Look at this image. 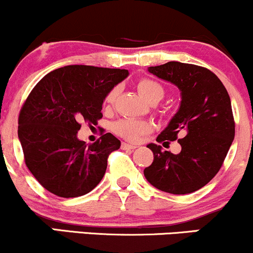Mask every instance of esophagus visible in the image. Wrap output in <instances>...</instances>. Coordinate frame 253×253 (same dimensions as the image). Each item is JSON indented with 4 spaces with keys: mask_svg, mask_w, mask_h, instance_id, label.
I'll return each instance as SVG.
<instances>
[{
    "mask_svg": "<svg viewBox=\"0 0 253 253\" xmlns=\"http://www.w3.org/2000/svg\"><path fill=\"white\" fill-rule=\"evenodd\" d=\"M121 147H123L124 150H134V149H136L135 145H130V144H127V143L121 144Z\"/></svg>",
    "mask_w": 253,
    "mask_h": 253,
    "instance_id": "obj_1",
    "label": "esophagus"
}]
</instances>
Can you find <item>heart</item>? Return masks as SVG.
<instances>
[{"label": "heart", "instance_id": "obj_1", "mask_svg": "<svg viewBox=\"0 0 253 253\" xmlns=\"http://www.w3.org/2000/svg\"><path fill=\"white\" fill-rule=\"evenodd\" d=\"M138 90L141 96L150 103H158L165 95L163 84L159 83L158 81L152 80V78H141L138 82ZM119 92H120L119 86H114L113 89H110V91L106 96V103H114ZM153 126L150 121L130 118L119 120L113 126V130L118 135L123 136V138L129 141H138L141 135L149 134Z\"/></svg>", "mask_w": 253, "mask_h": 253}]
</instances>
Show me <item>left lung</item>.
Masks as SVG:
<instances>
[{
    "label": "left lung",
    "mask_w": 253,
    "mask_h": 253,
    "mask_svg": "<svg viewBox=\"0 0 253 253\" xmlns=\"http://www.w3.org/2000/svg\"><path fill=\"white\" fill-rule=\"evenodd\" d=\"M147 70L181 91L179 108L157 141L177 140L182 150L173 155L161 145L149 144L153 162L144 175L165 193H194L216 175L234 139L231 98L216 75L202 66L169 62Z\"/></svg>",
    "instance_id": "obj_1"
}]
</instances>
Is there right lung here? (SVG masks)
I'll list each match as a JSON object with an SVG mask.
<instances>
[{"label":"right lung","instance_id":"right-lung-1","mask_svg":"<svg viewBox=\"0 0 253 253\" xmlns=\"http://www.w3.org/2000/svg\"><path fill=\"white\" fill-rule=\"evenodd\" d=\"M129 75L125 69L68 65L38 82L19 115L17 135L25 163L37 181L60 197L91 191L103 178L109 153L120 140L106 133L94 144L77 138L82 121L96 124L110 89Z\"/></svg>","mask_w":253,"mask_h":253}]
</instances>
